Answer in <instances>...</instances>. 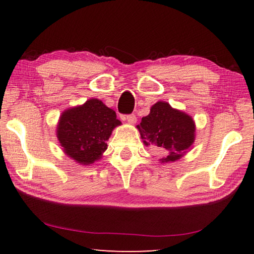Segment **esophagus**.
Masks as SVG:
<instances>
[{
  "instance_id": "34e87169",
  "label": "esophagus",
  "mask_w": 254,
  "mask_h": 254,
  "mask_svg": "<svg viewBox=\"0 0 254 254\" xmlns=\"http://www.w3.org/2000/svg\"><path fill=\"white\" fill-rule=\"evenodd\" d=\"M123 120H126V121H127L130 124H134L136 122V117L135 114H128L126 115V117H123Z\"/></svg>"
}]
</instances>
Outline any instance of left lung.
<instances>
[{
	"instance_id": "1",
	"label": "left lung",
	"mask_w": 254,
	"mask_h": 254,
	"mask_svg": "<svg viewBox=\"0 0 254 254\" xmlns=\"http://www.w3.org/2000/svg\"><path fill=\"white\" fill-rule=\"evenodd\" d=\"M136 127L145 144L152 143L162 150L165 154L162 162L177 160L195 140L192 119L166 102L156 103Z\"/></svg>"
}]
</instances>
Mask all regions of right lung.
<instances>
[{"label": "right lung", "mask_w": 254, "mask_h": 254, "mask_svg": "<svg viewBox=\"0 0 254 254\" xmlns=\"http://www.w3.org/2000/svg\"><path fill=\"white\" fill-rule=\"evenodd\" d=\"M120 124L113 110L92 98L84 105L64 112L57 136L66 154L78 163L89 165L101 158L112 131Z\"/></svg>", "instance_id": "right-lung-1"}]
</instances>
